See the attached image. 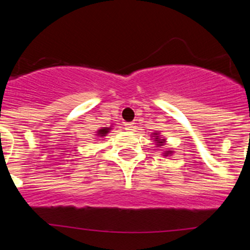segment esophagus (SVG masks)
<instances>
[{"label":"esophagus","instance_id":"1","mask_svg":"<svg viewBox=\"0 0 250 250\" xmlns=\"http://www.w3.org/2000/svg\"><path fill=\"white\" fill-rule=\"evenodd\" d=\"M125 129H128V130H133L135 123L134 122H128V123H125Z\"/></svg>","mask_w":250,"mask_h":250}]
</instances>
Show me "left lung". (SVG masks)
<instances>
[{
	"label": "left lung",
	"mask_w": 250,
	"mask_h": 250,
	"mask_svg": "<svg viewBox=\"0 0 250 250\" xmlns=\"http://www.w3.org/2000/svg\"><path fill=\"white\" fill-rule=\"evenodd\" d=\"M155 135H157V134H155ZM154 137H155V139H156V140H155V141H157V145L162 146V143H163V141H165V140H163V139H160L159 136H154ZM165 154H166L165 156H168L169 154H171V151H166Z\"/></svg>",
	"instance_id": "8db88e82"
}]
</instances>
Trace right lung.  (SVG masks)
Listing matches in <instances>:
<instances>
[{"instance_id":"add662e5","label":"right lung","mask_w":250,"mask_h":250,"mask_svg":"<svg viewBox=\"0 0 250 250\" xmlns=\"http://www.w3.org/2000/svg\"><path fill=\"white\" fill-rule=\"evenodd\" d=\"M109 130H110V127H109V128L108 127H104V128L100 129V130L97 131V136H100V137L105 136V135L109 133Z\"/></svg>"}]
</instances>
